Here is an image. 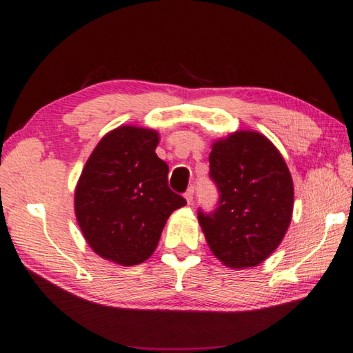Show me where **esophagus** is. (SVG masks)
<instances>
[{
  "mask_svg": "<svg viewBox=\"0 0 353 353\" xmlns=\"http://www.w3.org/2000/svg\"><path fill=\"white\" fill-rule=\"evenodd\" d=\"M193 198H194V187H190L187 191H185V199H187L188 204H193Z\"/></svg>",
  "mask_w": 353,
  "mask_h": 353,
  "instance_id": "1",
  "label": "esophagus"
}]
</instances>
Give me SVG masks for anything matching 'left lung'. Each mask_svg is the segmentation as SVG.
Returning <instances> with one entry per match:
<instances>
[{"mask_svg": "<svg viewBox=\"0 0 353 353\" xmlns=\"http://www.w3.org/2000/svg\"><path fill=\"white\" fill-rule=\"evenodd\" d=\"M208 162L219 191L212 213L198 212L208 248L234 270L260 265L292 216L294 187L282 154L265 135L238 130L213 143Z\"/></svg>", "mask_w": 353, "mask_h": 353, "instance_id": "obj_1", "label": "left lung"}]
</instances>
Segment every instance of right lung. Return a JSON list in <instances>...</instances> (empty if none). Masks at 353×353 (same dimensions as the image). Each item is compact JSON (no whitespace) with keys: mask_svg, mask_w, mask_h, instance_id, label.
<instances>
[{"mask_svg":"<svg viewBox=\"0 0 353 353\" xmlns=\"http://www.w3.org/2000/svg\"><path fill=\"white\" fill-rule=\"evenodd\" d=\"M157 145L152 129H113L93 149L76 185L74 212L83 238L118 265L148 260L166 219L187 204L170 190V168L155 154Z\"/></svg>","mask_w":353,"mask_h":353,"instance_id":"right-lung-1","label":"right lung"}]
</instances>
